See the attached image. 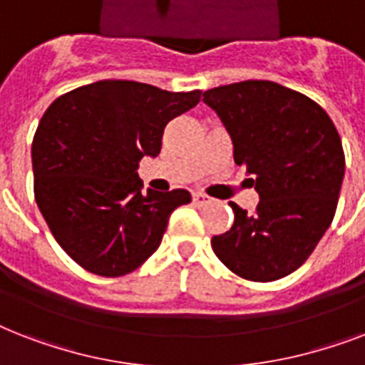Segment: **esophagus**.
<instances>
[{
    "label": "esophagus",
    "instance_id": "1",
    "mask_svg": "<svg viewBox=\"0 0 365 365\" xmlns=\"http://www.w3.org/2000/svg\"><path fill=\"white\" fill-rule=\"evenodd\" d=\"M193 202L197 206H206V205H210L212 199H210V197H206V195H202V193H193Z\"/></svg>",
    "mask_w": 365,
    "mask_h": 365
}]
</instances>
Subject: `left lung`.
I'll return each mask as SVG.
<instances>
[{"label":"left lung","mask_w":365,"mask_h":365,"mask_svg":"<svg viewBox=\"0 0 365 365\" xmlns=\"http://www.w3.org/2000/svg\"><path fill=\"white\" fill-rule=\"evenodd\" d=\"M202 102L222 119L235 163L259 195L254 214L229 202L235 223L212 237V250L246 280H278L305 263L331 225L345 176L339 132L317 102L272 81L210 88Z\"/></svg>","instance_id":"left-lung-1"}]
</instances>
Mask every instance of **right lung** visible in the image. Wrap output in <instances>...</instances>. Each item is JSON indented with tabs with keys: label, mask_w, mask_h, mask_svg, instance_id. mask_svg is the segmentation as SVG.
<instances>
[{
	"label": "right lung",
	"mask_w": 365,
	"mask_h": 365,
	"mask_svg": "<svg viewBox=\"0 0 365 365\" xmlns=\"http://www.w3.org/2000/svg\"><path fill=\"white\" fill-rule=\"evenodd\" d=\"M200 91L168 93L136 81H98L48 106L31 143L36 202L56 242L83 269L123 277L159 248L185 189L142 191L138 163L157 157L166 125Z\"/></svg>",
	"instance_id": "obj_1"
}]
</instances>
